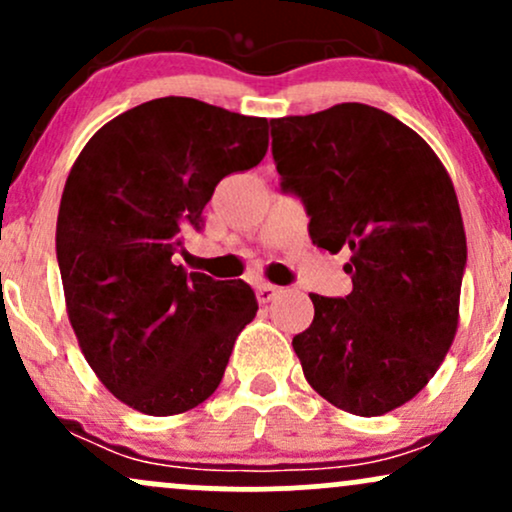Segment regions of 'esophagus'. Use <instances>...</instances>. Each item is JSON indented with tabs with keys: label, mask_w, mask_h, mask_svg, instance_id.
Here are the masks:
<instances>
[{
	"label": "esophagus",
	"mask_w": 512,
	"mask_h": 512,
	"mask_svg": "<svg viewBox=\"0 0 512 512\" xmlns=\"http://www.w3.org/2000/svg\"><path fill=\"white\" fill-rule=\"evenodd\" d=\"M279 293H281L279 286H274V284H260V286H257V301H260V303H269V301H274V298L279 296Z\"/></svg>",
	"instance_id": "1"
}]
</instances>
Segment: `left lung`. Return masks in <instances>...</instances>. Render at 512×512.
<instances>
[{"label":"left lung","mask_w":512,"mask_h":512,"mask_svg":"<svg viewBox=\"0 0 512 512\" xmlns=\"http://www.w3.org/2000/svg\"><path fill=\"white\" fill-rule=\"evenodd\" d=\"M281 187L305 202L310 238L349 250V296L310 293L293 337L310 387L356 416H383L436 375L460 322L467 236L436 151L363 103L272 120Z\"/></svg>","instance_id":"1"}]
</instances>
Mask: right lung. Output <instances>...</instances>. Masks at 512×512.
<instances>
[{"mask_svg": "<svg viewBox=\"0 0 512 512\" xmlns=\"http://www.w3.org/2000/svg\"><path fill=\"white\" fill-rule=\"evenodd\" d=\"M267 146V117L168 96L117 115L76 156L55 238L64 303L88 366L127 407L173 416L219 387L255 291L173 255L214 187Z\"/></svg>", "mask_w": 512, "mask_h": 512, "instance_id": "1", "label": "right lung"}]
</instances>
